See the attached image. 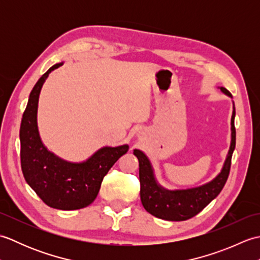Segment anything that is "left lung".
Here are the masks:
<instances>
[{"mask_svg":"<svg viewBox=\"0 0 260 260\" xmlns=\"http://www.w3.org/2000/svg\"><path fill=\"white\" fill-rule=\"evenodd\" d=\"M220 89L231 97V93L225 88L220 87ZM235 115L234 107L231 116V144L221 172L209 183L201 186L174 191L164 189L155 180L150 159L142 151L134 150V155L139 158L140 163L141 201L147 212L169 221H184L202 211L214 198L218 197L228 180L231 157L236 147Z\"/></svg>","mask_w":260,"mask_h":260,"instance_id":"obj_1","label":"left lung"}]
</instances>
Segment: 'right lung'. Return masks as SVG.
<instances>
[{"instance_id":"add662e5","label":"right lung","mask_w":260,"mask_h":260,"mask_svg":"<svg viewBox=\"0 0 260 260\" xmlns=\"http://www.w3.org/2000/svg\"><path fill=\"white\" fill-rule=\"evenodd\" d=\"M52 66L33 87L20 127L21 169L29 184L47 206L59 210H77L89 206L101 189L104 176L128 145L105 146L81 163H71L54 155L42 144L38 131L37 113L41 88Z\"/></svg>"}]
</instances>
